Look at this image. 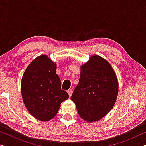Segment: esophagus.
I'll use <instances>...</instances> for the list:
<instances>
[{
	"mask_svg": "<svg viewBox=\"0 0 146 146\" xmlns=\"http://www.w3.org/2000/svg\"><path fill=\"white\" fill-rule=\"evenodd\" d=\"M68 94H69V96H70V97H71V95H72L73 90H71V89H70V90H68Z\"/></svg>",
	"mask_w": 146,
	"mask_h": 146,
	"instance_id": "esophagus-1",
	"label": "esophagus"
}]
</instances>
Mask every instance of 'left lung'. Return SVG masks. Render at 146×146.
Segmentation results:
<instances>
[{
	"mask_svg": "<svg viewBox=\"0 0 146 146\" xmlns=\"http://www.w3.org/2000/svg\"><path fill=\"white\" fill-rule=\"evenodd\" d=\"M118 84L110 64L93 55L81 67L78 85L71 99L80 117L87 122L99 120L110 112L117 100Z\"/></svg>",
	"mask_w": 146,
	"mask_h": 146,
	"instance_id": "left-lung-1",
	"label": "left lung"
}]
</instances>
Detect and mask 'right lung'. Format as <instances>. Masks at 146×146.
<instances>
[{"label":"right lung","instance_id":"right-lung-1","mask_svg":"<svg viewBox=\"0 0 146 146\" xmlns=\"http://www.w3.org/2000/svg\"><path fill=\"white\" fill-rule=\"evenodd\" d=\"M56 64L46 55L36 58L24 72L21 92L27 110L35 118L48 121L57 114L60 104L69 98L61 89Z\"/></svg>","mask_w":146,"mask_h":146}]
</instances>
